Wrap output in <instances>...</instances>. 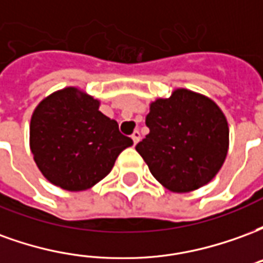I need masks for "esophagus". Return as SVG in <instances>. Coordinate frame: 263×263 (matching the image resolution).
Listing matches in <instances>:
<instances>
[{"label":"esophagus","mask_w":263,"mask_h":263,"mask_svg":"<svg viewBox=\"0 0 263 263\" xmlns=\"http://www.w3.org/2000/svg\"><path fill=\"white\" fill-rule=\"evenodd\" d=\"M131 138H132V141H134V143L137 145V143L139 142V139H141V134H139V131H134Z\"/></svg>","instance_id":"1"}]
</instances>
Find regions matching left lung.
<instances>
[{
    "label": "left lung",
    "mask_w": 263,
    "mask_h": 263,
    "mask_svg": "<svg viewBox=\"0 0 263 263\" xmlns=\"http://www.w3.org/2000/svg\"><path fill=\"white\" fill-rule=\"evenodd\" d=\"M145 122L149 134L135 149L152 176L173 193L203 187L224 165L228 122L207 96L176 88L171 97L151 103Z\"/></svg>",
    "instance_id": "1"
}]
</instances>
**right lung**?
Wrapping results in <instances>:
<instances>
[{"label":"right lung","instance_id":"obj_1","mask_svg":"<svg viewBox=\"0 0 263 263\" xmlns=\"http://www.w3.org/2000/svg\"><path fill=\"white\" fill-rule=\"evenodd\" d=\"M98 108V98L70 86L49 94L33 109L29 148L37 169L54 186L69 192L92 187L132 146L117 121Z\"/></svg>","mask_w":263,"mask_h":263}]
</instances>
